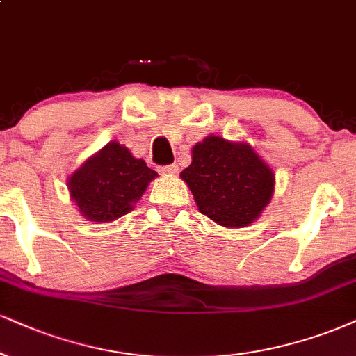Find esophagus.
Here are the masks:
<instances>
[{
  "label": "esophagus",
  "instance_id": "1",
  "mask_svg": "<svg viewBox=\"0 0 356 356\" xmlns=\"http://www.w3.org/2000/svg\"><path fill=\"white\" fill-rule=\"evenodd\" d=\"M160 173L161 175H175L178 173V166L177 165H166V166H160Z\"/></svg>",
  "mask_w": 356,
  "mask_h": 356
}]
</instances>
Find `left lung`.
Returning a JSON list of instances; mask_svg holds the SVG:
<instances>
[{"mask_svg": "<svg viewBox=\"0 0 356 356\" xmlns=\"http://www.w3.org/2000/svg\"><path fill=\"white\" fill-rule=\"evenodd\" d=\"M179 177L200 211L226 227L256 221L274 191V173L249 145L214 135L193 147L191 165Z\"/></svg>", "mask_w": 356, "mask_h": 356, "instance_id": "obj_1", "label": "left lung"}]
</instances>
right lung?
<instances>
[{
	"label": "right lung",
	"mask_w": 356,
	"mask_h": 356,
	"mask_svg": "<svg viewBox=\"0 0 356 356\" xmlns=\"http://www.w3.org/2000/svg\"><path fill=\"white\" fill-rule=\"evenodd\" d=\"M156 177V171L134 158L120 143L111 142L79 168L69 179V190L82 216L108 222L131 211Z\"/></svg>",
	"instance_id": "add662e5"
}]
</instances>
